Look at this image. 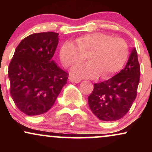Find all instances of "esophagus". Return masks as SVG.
Masks as SVG:
<instances>
[{
  "label": "esophagus",
  "mask_w": 152,
  "mask_h": 152,
  "mask_svg": "<svg viewBox=\"0 0 152 152\" xmlns=\"http://www.w3.org/2000/svg\"><path fill=\"white\" fill-rule=\"evenodd\" d=\"M69 81L71 82H74V83H79V82H81V79L78 78L72 77V76H71V77L69 78Z\"/></svg>",
  "instance_id": "obj_1"
}]
</instances>
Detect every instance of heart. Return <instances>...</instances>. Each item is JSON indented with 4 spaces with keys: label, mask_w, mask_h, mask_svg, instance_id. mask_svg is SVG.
I'll return each instance as SVG.
<instances>
[{
    "label": "heart",
    "mask_w": 152,
    "mask_h": 152,
    "mask_svg": "<svg viewBox=\"0 0 152 152\" xmlns=\"http://www.w3.org/2000/svg\"><path fill=\"white\" fill-rule=\"evenodd\" d=\"M76 43L66 41L60 50L64 65L71 67L83 61L89 53L90 61L76 66L75 75L84 78H109L121 69L129 55L128 45L124 39L112 37L104 33H93L78 37Z\"/></svg>",
    "instance_id": "b5f03b06"
}]
</instances>
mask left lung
Instances as JSON below:
<instances>
[{
    "mask_svg": "<svg viewBox=\"0 0 152 152\" xmlns=\"http://www.w3.org/2000/svg\"><path fill=\"white\" fill-rule=\"evenodd\" d=\"M139 78L140 66L137 50L133 48L124 69L107 81L94 83L93 91L88 97L94 114L106 121L124 116L137 97Z\"/></svg>",
    "mask_w": 152,
    "mask_h": 152,
    "instance_id": "8db88e82",
    "label": "left lung"
}]
</instances>
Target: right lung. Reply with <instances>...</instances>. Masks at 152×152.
I'll list each match as a JSON object with an SVG mask.
<instances>
[{"label": "right lung", "mask_w": 152, "mask_h": 152, "mask_svg": "<svg viewBox=\"0 0 152 152\" xmlns=\"http://www.w3.org/2000/svg\"><path fill=\"white\" fill-rule=\"evenodd\" d=\"M58 34H33L15 48L8 67L10 93L15 106L28 116L47 112L53 106L69 74L52 60Z\"/></svg>", "instance_id": "add662e5"}]
</instances>
